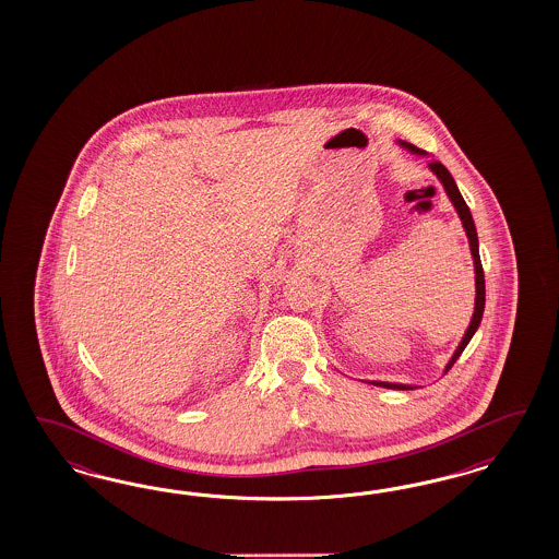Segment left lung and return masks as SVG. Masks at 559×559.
<instances>
[{
  "instance_id": "obj_1",
  "label": "left lung",
  "mask_w": 559,
  "mask_h": 559,
  "mask_svg": "<svg viewBox=\"0 0 559 559\" xmlns=\"http://www.w3.org/2000/svg\"><path fill=\"white\" fill-rule=\"evenodd\" d=\"M397 145H400V147H404V150H407L409 153H414V155H428L424 150H418L416 145L406 143V141H397ZM428 168H430V171L439 178V182L442 185V188H444V192H447L449 201H451L453 206H455L459 219H461V225H463V229H465V236L469 239V250H472V258H474V316H472V322H469L467 330H465V334H463V340L459 342L457 350L453 353L451 360H449V362H447V367H444V372H447L451 367H453V365H455V360H457L461 353L465 350V346L469 344V340L474 338L475 330L479 328L481 316H484V305H486V281H484V269H481V260H479V243H477V231H475L474 217H472L469 206H467L465 201H463V197H461L457 185H455V180H453V176H451V171H449V169L444 168V166H442L440 162H437V159H432V162L428 164ZM371 383L372 385H377V388H385V390H416V385H404V383H388V381H371Z\"/></svg>"
}]
</instances>
